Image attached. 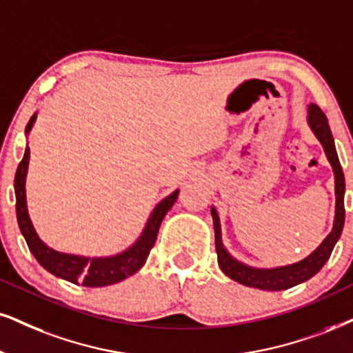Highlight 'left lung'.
Wrapping results in <instances>:
<instances>
[{
	"mask_svg": "<svg viewBox=\"0 0 353 353\" xmlns=\"http://www.w3.org/2000/svg\"><path fill=\"white\" fill-rule=\"evenodd\" d=\"M307 124L314 134L317 141L321 142L323 149L327 157L330 167L334 172V188H336V216H334L332 230L327 234V237L321 242L314 252H311L306 259L299 260L296 263L283 265V267L273 268H256L250 265L242 263L241 260L234 259L229 254L223 243V232H221V221L217 216L214 206H211L212 224H214V237H216V254L217 263L223 272L232 280L252 288L267 290V291H281L288 290L291 286H296L299 283L310 280L324 267L327 262L334 247L341 237L343 229V221H345V208H343V194H345V178L339 162L336 143H334L332 132H330L327 117L317 104L311 103L307 106Z\"/></svg>",
	"mask_w": 353,
	"mask_h": 353,
	"instance_id": "1",
	"label": "left lung"
}]
</instances>
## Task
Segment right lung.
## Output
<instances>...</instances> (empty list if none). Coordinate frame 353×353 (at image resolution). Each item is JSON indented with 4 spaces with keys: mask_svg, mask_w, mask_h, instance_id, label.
<instances>
[{
    "mask_svg": "<svg viewBox=\"0 0 353 353\" xmlns=\"http://www.w3.org/2000/svg\"><path fill=\"white\" fill-rule=\"evenodd\" d=\"M37 119V112H34L26 125V137L29 136L30 129ZM30 152L26 145L24 157L21 163L17 165L14 175V194H16V217L19 224L21 234L26 239L30 254L36 256V260L41 263L47 272L57 278H62L75 285L90 286V288H98V286L114 285L129 278L134 273L143 267L147 256L150 254V249L154 247L157 234H159L160 224L163 217L176 201L178 191L175 190L167 198H163L157 206L152 210L143 225L141 236L136 239L132 245L119 252V254L108 255V256H83L63 254V252L54 250L47 245L46 242L39 237V234L34 229L32 221H30L28 211V199H26V176H28Z\"/></svg>",
    "mask_w": 353,
    "mask_h": 353,
    "instance_id": "1",
    "label": "right lung"
}]
</instances>
